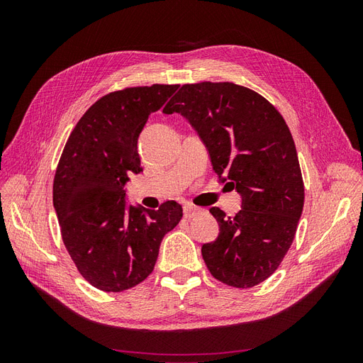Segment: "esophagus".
<instances>
[{"label": "esophagus", "instance_id": "obj_1", "mask_svg": "<svg viewBox=\"0 0 363 363\" xmlns=\"http://www.w3.org/2000/svg\"><path fill=\"white\" fill-rule=\"evenodd\" d=\"M199 211V207H195L194 204H189V203H186L184 206H183V213H184V218H192L194 216V213Z\"/></svg>", "mask_w": 363, "mask_h": 363}]
</instances>
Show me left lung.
<instances>
[{
    "instance_id": "8db88e82",
    "label": "left lung",
    "mask_w": 363,
    "mask_h": 363,
    "mask_svg": "<svg viewBox=\"0 0 363 363\" xmlns=\"http://www.w3.org/2000/svg\"><path fill=\"white\" fill-rule=\"evenodd\" d=\"M163 112L189 121L213 171L242 199L235 216L211 208L219 233L201 247L207 269L233 288L265 281L291 248L304 204L298 156L283 116L267 98L228 82L183 84Z\"/></svg>"
}]
</instances>
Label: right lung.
<instances>
[{
	"label": "right lung",
	"mask_w": 363,
	"mask_h": 363,
	"mask_svg": "<svg viewBox=\"0 0 363 363\" xmlns=\"http://www.w3.org/2000/svg\"><path fill=\"white\" fill-rule=\"evenodd\" d=\"M179 84L125 87L101 96L80 118L60 156L52 183L63 244L84 280L104 292H123L155 269L163 236L183 208L127 206L124 184L139 174L138 138L148 116Z\"/></svg>",
	"instance_id": "right-lung-1"
}]
</instances>
